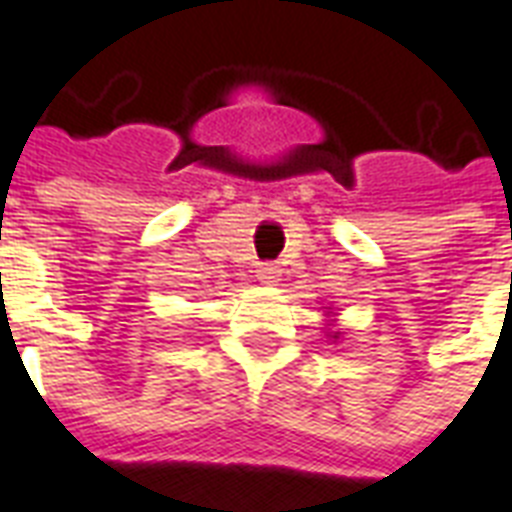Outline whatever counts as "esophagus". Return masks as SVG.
I'll return each mask as SVG.
<instances>
[{
	"mask_svg": "<svg viewBox=\"0 0 512 512\" xmlns=\"http://www.w3.org/2000/svg\"><path fill=\"white\" fill-rule=\"evenodd\" d=\"M257 279H260V282H276V279H279V268L273 263H263L257 268Z\"/></svg>",
	"mask_w": 512,
	"mask_h": 512,
	"instance_id": "34e87169",
	"label": "esophagus"
}]
</instances>
